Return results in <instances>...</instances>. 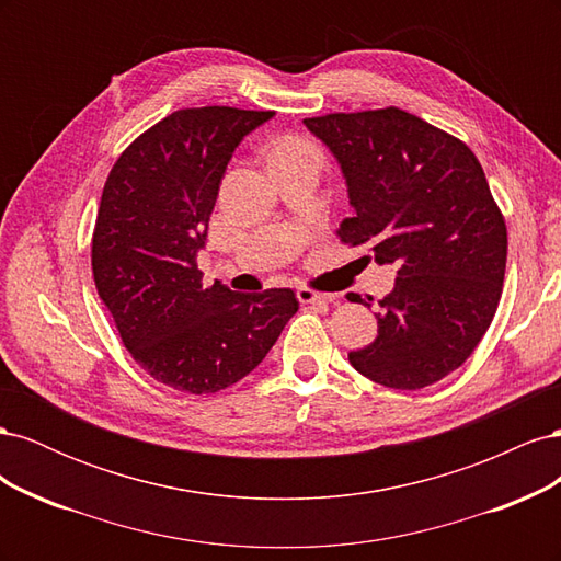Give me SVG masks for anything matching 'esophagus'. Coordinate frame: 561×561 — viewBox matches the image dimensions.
<instances>
[{"mask_svg":"<svg viewBox=\"0 0 561 561\" xmlns=\"http://www.w3.org/2000/svg\"><path fill=\"white\" fill-rule=\"evenodd\" d=\"M297 299L301 304H332L334 295H325V293H316L311 287H299L297 290Z\"/></svg>","mask_w":561,"mask_h":561,"instance_id":"obj_1","label":"esophagus"}]
</instances>
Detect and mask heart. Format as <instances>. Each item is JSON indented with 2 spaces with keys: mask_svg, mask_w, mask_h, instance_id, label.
<instances>
[{
  "mask_svg": "<svg viewBox=\"0 0 561 561\" xmlns=\"http://www.w3.org/2000/svg\"><path fill=\"white\" fill-rule=\"evenodd\" d=\"M285 159H318V147L301 138V135H283L268 149V161H285Z\"/></svg>",
  "mask_w": 561,
  "mask_h": 561,
  "instance_id": "heart-1",
  "label": "heart"
}]
</instances>
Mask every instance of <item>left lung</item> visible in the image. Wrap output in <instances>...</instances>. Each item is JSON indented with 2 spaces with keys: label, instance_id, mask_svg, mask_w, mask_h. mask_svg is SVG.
<instances>
[{
  "label": "left lung",
  "instance_id": "left-lung-1",
  "mask_svg": "<svg viewBox=\"0 0 561 561\" xmlns=\"http://www.w3.org/2000/svg\"><path fill=\"white\" fill-rule=\"evenodd\" d=\"M348 184L339 241L393 264L377 339L348 360L386 388H426L461 367L494 320L507 229L478 157L443 128L398 110L304 118ZM363 257V260H365Z\"/></svg>",
  "mask_w": 561,
  "mask_h": 561
}]
</instances>
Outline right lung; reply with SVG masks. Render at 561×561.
I'll return each instance as SVG.
<instances>
[{
	"mask_svg": "<svg viewBox=\"0 0 561 561\" xmlns=\"http://www.w3.org/2000/svg\"><path fill=\"white\" fill-rule=\"evenodd\" d=\"M271 110L186 107L138 135L107 175L91 266L124 346L151 379L217 393L257 367L299 301L290 287H203L196 252L233 149Z\"/></svg>",
	"mask_w": 561,
	"mask_h": 561,
	"instance_id": "obj_1",
	"label": "right lung"
}]
</instances>
